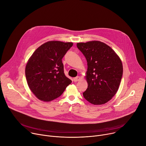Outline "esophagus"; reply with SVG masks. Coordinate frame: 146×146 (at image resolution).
Wrapping results in <instances>:
<instances>
[{"mask_svg": "<svg viewBox=\"0 0 146 146\" xmlns=\"http://www.w3.org/2000/svg\"><path fill=\"white\" fill-rule=\"evenodd\" d=\"M80 80H81V78L78 76L74 78V82H78V81H79Z\"/></svg>", "mask_w": 146, "mask_h": 146, "instance_id": "1", "label": "esophagus"}]
</instances>
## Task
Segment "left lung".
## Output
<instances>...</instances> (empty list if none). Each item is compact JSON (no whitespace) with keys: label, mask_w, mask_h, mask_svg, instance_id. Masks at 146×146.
<instances>
[{"label":"left lung","mask_w":146,"mask_h":146,"mask_svg":"<svg viewBox=\"0 0 146 146\" xmlns=\"http://www.w3.org/2000/svg\"><path fill=\"white\" fill-rule=\"evenodd\" d=\"M76 46L85 56L88 69V88L84 98L93 105L105 104L116 94L123 75L119 56L107 44L99 41L78 42Z\"/></svg>","instance_id":"left-lung-1"}]
</instances>
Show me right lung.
Wrapping results in <instances>:
<instances>
[{
  "instance_id": "obj_1",
  "label": "right lung",
  "mask_w": 146,
  "mask_h": 146,
  "mask_svg": "<svg viewBox=\"0 0 146 146\" xmlns=\"http://www.w3.org/2000/svg\"><path fill=\"white\" fill-rule=\"evenodd\" d=\"M72 46V42L48 41L31 56L26 66V77L30 90L38 99L49 102L58 98L72 82L64 74L62 59Z\"/></svg>"
}]
</instances>
